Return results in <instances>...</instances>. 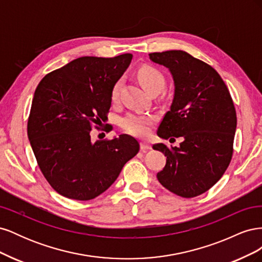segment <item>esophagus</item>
<instances>
[{"mask_svg":"<svg viewBox=\"0 0 262 262\" xmlns=\"http://www.w3.org/2000/svg\"><path fill=\"white\" fill-rule=\"evenodd\" d=\"M140 146H141V150H142V152H146V150L152 148V145L146 143V142H141Z\"/></svg>","mask_w":262,"mask_h":262,"instance_id":"34e87169","label":"esophagus"}]
</instances>
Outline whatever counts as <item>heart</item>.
<instances>
[{
	"instance_id": "heart-1",
	"label": "heart",
	"mask_w": 262,
	"mask_h": 262,
	"mask_svg": "<svg viewBox=\"0 0 262 262\" xmlns=\"http://www.w3.org/2000/svg\"><path fill=\"white\" fill-rule=\"evenodd\" d=\"M139 81L141 82L142 86L148 92L152 93L154 91H162L165 86V77L160 72V71L152 68V67H143L139 70L138 72ZM121 81H118L112 91V98L113 100H117L119 97V92H120ZM154 117L150 115H142L130 113L124 116L120 124L122 129L126 132H129L134 136L144 137L148 133L149 126L154 122Z\"/></svg>"
}]
</instances>
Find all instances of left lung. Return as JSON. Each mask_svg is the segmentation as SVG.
<instances>
[{
	"label": "left lung",
	"instance_id": "1",
	"mask_svg": "<svg viewBox=\"0 0 262 262\" xmlns=\"http://www.w3.org/2000/svg\"><path fill=\"white\" fill-rule=\"evenodd\" d=\"M148 55L173 81L171 105L157 136L182 138L178 147L153 145L167 157L157 179L172 193L193 198L215 185L232 160L237 118L231 94L215 70L186 51Z\"/></svg>",
	"mask_w": 262,
	"mask_h": 262
}]
</instances>
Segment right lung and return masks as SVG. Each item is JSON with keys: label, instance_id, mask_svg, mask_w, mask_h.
Returning a JSON list of instances; mask_svg holds the SVG:
<instances>
[{"label": "right lung", "instance_id": "add662e5", "mask_svg": "<svg viewBox=\"0 0 262 262\" xmlns=\"http://www.w3.org/2000/svg\"><path fill=\"white\" fill-rule=\"evenodd\" d=\"M131 53L115 58L82 57L47 74L31 102L27 133L45 178L61 195L87 201L118 178L139 152L129 136L92 141L91 124L112 106L114 85L129 68Z\"/></svg>", "mask_w": 262, "mask_h": 262}]
</instances>
